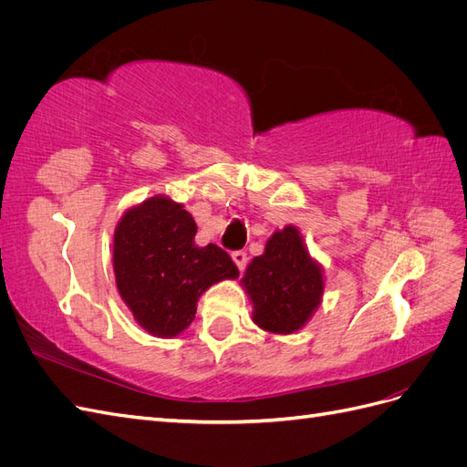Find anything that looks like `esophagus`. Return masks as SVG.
<instances>
[{
    "label": "esophagus",
    "instance_id": "esophagus-1",
    "mask_svg": "<svg viewBox=\"0 0 467 467\" xmlns=\"http://www.w3.org/2000/svg\"><path fill=\"white\" fill-rule=\"evenodd\" d=\"M232 259L237 265L239 271H244V268L247 266V253L245 251H234L232 253Z\"/></svg>",
    "mask_w": 467,
    "mask_h": 467
}]
</instances>
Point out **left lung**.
Returning <instances> with one entry per match:
<instances>
[{
  "label": "left lung",
  "mask_w": 467,
  "mask_h": 467,
  "mask_svg": "<svg viewBox=\"0 0 467 467\" xmlns=\"http://www.w3.org/2000/svg\"><path fill=\"white\" fill-rule=\"evenodd\" d=\"M242 285L253 302V321L280 335L302 329L323 296L321 266L309 257L294 225L271 235L263 255L249 263Z\"/></svg>",
  "instance_id": "1"
}]
</instances>
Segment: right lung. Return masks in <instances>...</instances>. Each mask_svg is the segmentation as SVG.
Instances as JSON below:
<instances>
[{
	"label": "right lung",
	"instance_id": "obj_1",
	"mask_svg": "<svg viewBox=\"0 0 467 467\" xmlns=\"http://www.w3.org/2000/svg\"><path fill=\"white\" fill-rule=\"evenodd\" d=\"M196 223L182 204L151 196L120 218L112 266L134 319L155 337H175L194 319L212 285L237 278L232 257L214 244H194Z\"/></svg>",
	"mask_w": 467,
	"mask_h": 467
}]
</instances>
